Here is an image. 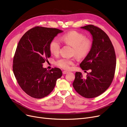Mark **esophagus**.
I'll use <instances>...</instances> for the list:
<instances>
[{
    "instance_id": "34e87169",
    "label": "esophagus",
    "mask_w": 127,
    "mask_h": 127,
    "mask_svg": "<svg viewBox=\"0 0 127 127\" xmlns=\"http://www.w3.org/2000/svg\"><path fill=\"white\" fill-rule=\"evenodd\" d=\"M68 72L67 71H65V70H64V71H63V74H67Z\"/></svg>"
}]
</instances>
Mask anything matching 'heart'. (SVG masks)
Listing matches in <instances>:
<instances>
[{
    "label": "heart",
    "instance_id": "heart-1",
    "mask_svg": "<svg viewBox=\"0 0 127 127\" xmlns=\"http://www.w3.org/2000/svg\"><path fill=\"white\" fill-rule=\"evenodd\" d=\"M61 41L73 47V55L78 59H83L87 56L92 47L93 41L90 37L76 31H71L62 35ZM61 48V44L57 38H53L50 42L49 48L50 52L53 55H58ZM75 58H62L57 60L55 62L57 66L64 69H69L74 64Z\"/></svg>",
    "mask_w": 127,
    "mask_h": 127
}]
</instances>
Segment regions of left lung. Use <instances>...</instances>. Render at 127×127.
I'll return each instance as SVG.
<instances>
[{
    "instance_id": "left-lung-1",
    "label": "left lung",
    "mask_w": 127,
    "mask_h": 127,
    "mask_svg": "<svg viewBox=\"0 0 127 127\" xmlns=\"http://www.w3.org/2000/svg\"><path fill=\"white\" fill-rule=\"evenodd\" d=\"M81 28L90 31L93 36L91 51L80 64L82 70H90V72L83 78L80 72H76L72 85L81 96L95 98L104 93L112 82L116 68L115 52L109 37L102 29L93 25Z\"/></svg>"
}]
</instances>
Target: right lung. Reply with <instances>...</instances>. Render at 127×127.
Segmentation results:
<instances>
[{"instance_id":"1","label":"right lung","mask_w":127,"mask_h":127,"mask_svg":"<svg viewBox=\"0 0 127 127\" xmlns=\"http://www.w3.org/2000/svg\"><path fill=\"white\" fill-rule=\"evenodd\" d=\"M62 32L36 26L27 31L19 40L13 58V71L22 89L33 98L48 95L62 75L60 68L48 70L42 64L51 56L50 42Z\"/></svg>"}]
</instances>
